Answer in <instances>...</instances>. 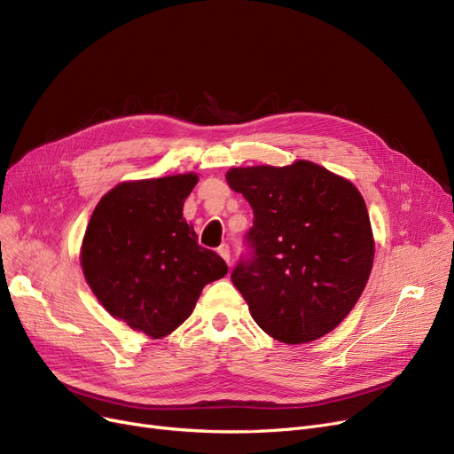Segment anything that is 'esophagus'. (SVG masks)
<instances>
[{
    "mask_svg": "<svg viewBox=\"0 0 454 454\" xmlns=\"http://www.w3.org/2000/svg\"><path fill=\"white\" fill-rule=\"evenodd\" d=\"M217 252H219V255L226 261V263H230V247H228V245H221V247L217 248Z\"/></svg>",
    "mask_w": 454,
    "mask_h": 454,
    "instance_id": "esophagus-1",
    "label": "esophagus"
}]
</instances>
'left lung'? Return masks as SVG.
Here are the masks:
<instances>
[{"label":"left lung","mask_w":454,"mask_h":454,"mask_svg":"<svg viewBox=\"0 0 454 454\" xmlns=\"http://www.w3.org/2000/svg\"><path fill=\"white\" fill-rule=\"evenodd\" d=\"M226 180L254 209L252 259L231 272L252 318L285 344L327 335L361 298L373 265L359 189L307 160L231 167Z\"/></svg>","instance_id":"1"}]
</instances>
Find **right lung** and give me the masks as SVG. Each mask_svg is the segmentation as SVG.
<instances>
[{
	"label": "right lung",
	"instance_id": "obj_1",
	"mask_svg": "<svg viewBox=\"0 0 454 454\" xmlns=\"http://www.w3.org/2000/svg\"><path fill=\"white\" fill-rule=\"evenodd\" d=\"M197 182L184 173L117 184L84 231L81 267L91 293L114 318L151 339L182 325L206 285L228 272L184 219Z\"/></svg>",
	"mask_w": 454,
	"mask_h": 454
}]
</instances>
